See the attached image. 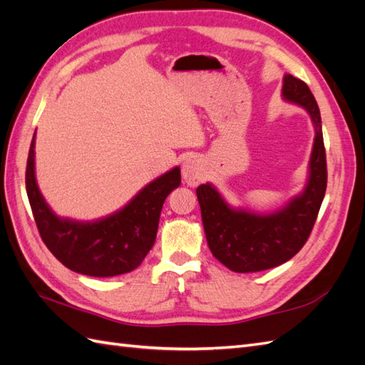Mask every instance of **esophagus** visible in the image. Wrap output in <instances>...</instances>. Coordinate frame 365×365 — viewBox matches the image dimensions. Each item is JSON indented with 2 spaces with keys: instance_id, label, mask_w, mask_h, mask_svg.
Returning a JSON list of instances; mask_svg holds the SVG:
<instances>
[{
  "instance_id": "esophagus-1",
  "label": "esophagus",
  "mask_w": 365,
  "mask_h": 365,
  "mask_svg": "<svg viewBox=\"0 0 365 365\" xmlns=\"http://www.w3.org/2000/svg\"><path fill=\"white\" fill-rule=\"evenodd\" d=\"M182 175L190 186H197L205 180V175H207V170H205V163L199 157H191L185 162Z\"/></svg>"
}]
</instances>
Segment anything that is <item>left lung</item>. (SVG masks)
I'll list each match as a JSON object with an SVG mask.
<instances>
[{
  "mask_svg": "<svg viewBox=\"0 0 365 365\" xmlns=\"http://www.w3.org/2000/svg\"><path fill=\"white\" fill-rule=\"evenodd\" d=\"M282 97L302 106L314 125L310 173L304 191L269 214L231 208L211 183L200 185L195 191L211 253L236 273L264 272L299 253L314 227L325 195L327 160L317 103L310 88L289 73L284 77Z\"/></svg>",
  "mask_w": 365,
  "mask_h": 365,
  "instance_id": "1",
  "label": "left lung"
}]
</instances>
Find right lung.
I'll return each instance as SVG.
<instances>
[{
	"mask_svg": "<svg viewBox=\"0 0 365 365\" xmlns=\"http://www.w3.org/2000/svg\"><path fill=\"white\" fill-rule=\"evenodd\" d=\"M180 168L146 185L126 207L110 216L77 222L61 219L46 203L35 180V134L26 166V191L40 236L69 269L92 277L133 272L153 248L165 199L179 188Z\"/></svg>",
	"mask_w": 365,
	"mask_h": 365,
	"instance_id": "add662e5",
	"label": "right lung"
}]
</instances>
